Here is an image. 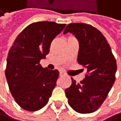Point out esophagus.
<instances>
[{
  "instance_id": "obj_1",
  "label": "esophagus",
  "mask_w": 121,
  "mask_h": 121,
  "mask_svg": "<svg viewBox=\"0 0 121 121\" xmlns=\"http://www.w3.org/2000/svg\"><path fill=\"white\" fill-rule=\"evenodd\" d=\"M63 75H64V73H63V72H62V71H61V72H59V76H60V77H62V76H63Z\"/></svg>"
}]
</instances>
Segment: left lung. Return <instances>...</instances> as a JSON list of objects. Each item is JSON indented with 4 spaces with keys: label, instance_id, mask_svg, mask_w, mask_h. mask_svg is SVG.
<instances>
[{
    "label": "left lung",
    "instance_id": "8db88e82",
    "mask_svg": "<svg viewBox=\"0 0 121 121\" xmlns=\"http://www.w3.org/2000/svg\"><path fill=\"white\" fill-rule=\"evenodd\" d=\"M67 33L79 41L77 62L86 69L87 74L79 83L71 78V86L65 90V95L74 111L91 113L100 107L115 81L116 60L106 38L93 26L70 24L64 30V34Z\"/></svg>",
    "mask_w": 121,
    "mask_h": 121
}]
</instances>
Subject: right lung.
Returning a JSON list of instances; mask_svg holds the SVG:
<instances>
[{"mask_svg":"<svg viewBox=\"0 0 121 121\" xmlns=\"http://www.w3.org/2000/svg\"><path fill=\"white\" fill-rule=\"evenodd\" d=\"M65 25L52 21L31 24L21 31L9 50L5 75L12 95L24 110L43 108L56 86L59 71L44 68L39 62Z\"/></svg>","mask_w":121,"mask_h":121,"instance_id":"right-lung-1","label":"right lung"}]
</instances>
